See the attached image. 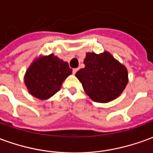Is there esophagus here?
<instances>
[{
	"label": "esophagus",
	"instance_id": "obj_1",
	"mask_svg": "<svg viewBox=\"0 0 153 153\" xmlns=\"http://www.w3.org/2000/svg\"><path fill=\"white\" fill-rule=\"evenodd\" d=\"M77 71H78V68H74V69L72 70V72H73V74H76Z\"/></svg>",
	"mask_w": 153,
	"mask_h": 153
}]
</instances>
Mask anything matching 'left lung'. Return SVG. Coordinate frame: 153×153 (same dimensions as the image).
Wrapping results in <instances>:
<instances>
[{
    "mask_svg": "<svg viewBox=\"0 0 153 153\" xmlns=\"http://www.w3.org/2000/svg\"><path fill=\"white\" fill-rule=\"evenodd\" d=\"M85 67L76 73L91 98L106 103L116 99L125 89L128 82L127 68L108 52L87 53Z\"/></svg>",
    "mask_w": 153,
    "mask_h": 153,
    "instance_id": "1",
    "label": "left lung"
}]
</instances>
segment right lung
Listing matches in <instances>:
<instances>
[{"mask_svg":"<svg viewBox=\"0 0 153 153\" xmlns=\"http://www.w3.org/2000/svg\"><path fill=\"white\" fill-rule=\"evenodd\" d=\"M68 63L51 54L35 61L25 75V83L32 96L41 100L50 98L71 74Z\"/></svg>","mask_w":153,"mask_h":153,"instance_id":"add662e5","label":"right lung"}]
</instances>
